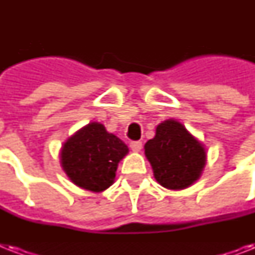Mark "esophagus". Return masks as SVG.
<instances>
[{"mask_svg":"<svg viewBox=\"0 0 255 255\" xmlns=\"http://www.w3.org/2000/svg\"><path fill=\"white\" fill-rule=\"evenodd\" d=\"M129 147H131V149L133 152H140L141 151V148H143V144H141V141H132V143L129 144Z\"/></svg>","mask_w":255,"mask_h":255,"instance_id":"1","label":"esophagus"}]
</instances>
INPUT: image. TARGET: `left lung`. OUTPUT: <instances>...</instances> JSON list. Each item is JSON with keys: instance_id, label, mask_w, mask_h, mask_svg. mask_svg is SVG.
<instances>
[{"instance_id": "1", "label": "left lung", "mask_w": 255, "mask_h": 255, "mask_svg": "<svg viewBox=\"0 0 255 255\" xmlns=\"http://www.w3.org/2000/svg\"><path fill=\"white\" fill-rule=\"evenodd\" d=\"M144 152L156 181L172 190L185 189L197 181L206 163L204 144L173 119L157 126L155 137L145 143Z\"/></svg>"}]
</instances>
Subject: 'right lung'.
<instances>
[{"label":"right lung","instance_id":"right-lung-1","mask_svg":"<svg viewBox=\"0 0 255 255\" xmlns=\"http://www.w3.org/2000/svg\"><path fill=\"white\" fill-rule=\"evenodd\" d=\"M127 153L128 147L118 136L92 122L66 140L59 157L75 185L99 193L114 184L118 164Z\"/></svg>","mask_w":255,"mask_h":255}]
</instances>
